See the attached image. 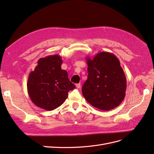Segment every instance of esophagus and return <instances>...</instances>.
Segmentation results:
<instances>
[{
    "instance_id": "1",
    "label": "esophagus",
    "mask_w": 154,
    "mask_h": 154,
    "mask_svg": "<svg viewBox=\"0 0 154 154\" xmlns=\"http://www.w3.org/2000/svg\"><path fill=\"white\" fill-rule=\"evenodd\" d=\"M76 87L77 88H80L81 87V84H80V83H76Z\"/></svg>"
}]
</instances>
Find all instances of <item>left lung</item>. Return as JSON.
<instances>
[{
  "label": "left lung",
  "mask_w": 154,
  "mask_h": 154,
  "mask_svg": "<svg viewBox=\"0 0 154 154\" xmlns=\"http://www.w3.org/2000/svg\"><path fill=\"white\" fill-rule=\"evenodd\" d=\"M86 60L88 78L82 87L85 99L101 110L119 106L127 89V79L119 59L114 54L103 51Z\"/></svg>",
  "instance_id": "8db88e82"
}]
</instances>
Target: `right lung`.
Returning <instances> with one entry per match:
<instances>
[{"label":"right lung","instance_id":"obj_1","mask_svg":"<svg viewBox=\"0 0 154 154\" xmlns=\"http://www.w3.org/2000/svg\"><path fill=\"white\" fill-rule=\"evenodd\" d=\"M62 62L58 54L42 58L29 74L27 87L29 97L41 109H57L67 98L69 91L76 87L70 82L67 72L62 69Z\"/></svg>","mask_w":154,"mask_h":154}]
</instances>
